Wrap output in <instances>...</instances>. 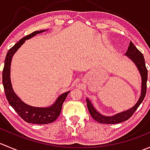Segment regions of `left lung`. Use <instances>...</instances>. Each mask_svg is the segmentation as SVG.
Segmentation results:
<instances>
[{
  "label": "left lung",
  "mask_w": 150,
  "mask_h": 150,
  "mask_svg": "<svg viewBox=\"0 0 150 150\" xmlns=\"http://www.w3.org/2000/svg\"><path fill=\"white\" fill-rule=\"evenodd\" d=\"M125 56L128 57V58L132 60L133 62L136 64L140 72L141 77H142V92L141 96L139 99L137 104L129 110L126 111L122 112L117 113L112 116H105L100 114L88 99H86V103H87V107L89 113L91 117L94 119L96 121L103 124H115L120 123L125 120H128L131 116L133 115L136 110H137L139 105L143 102L146 93V81H147V69L145 64V60L144 58L143 54L140 52L137 47L134 45L132 42H130L129 46L128 48V51L125 53Z\"/></svg>",
  "instance_id": "obj_1"
}]
</instances>
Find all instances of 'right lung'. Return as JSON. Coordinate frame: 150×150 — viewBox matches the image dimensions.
I'll return each instance as SVG.
<instances>
[{
    "label": "right lung",
    "mask_w": 150,
    "mask_h": 150,
    "mask_svg": "<svg viewBox=\"0 0 150 150\" xmlns=\"http://www.w3.org/2000/svg\"><path fill=\"white\" fill-rule=\"evenodd\" d=\"M46 30L35 31L31 34L22 38L19 42L16 43L12 48L8 50L4 62V67L3 69V85H4L5 94L8 103L17 112V114L25 121L29 123L34 124H48L54 122L61 112L62 104L65 100L67 96L69 91L65 92L60 95L56 102L51 106L48 107H35L30 106L22 102L19 96L14 93L11 83L10 72L11 62L12 57L16 51L25 42V40L31 38L35 35L41 33Z\"/></svg>",
    "instance_id": "obj_1"
}]
</instances>
